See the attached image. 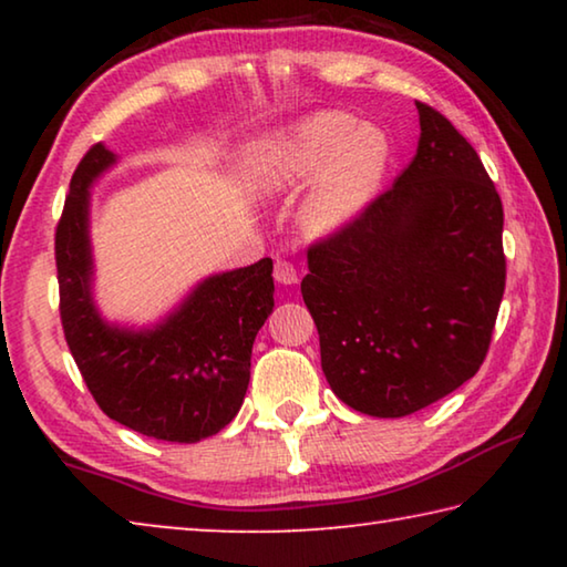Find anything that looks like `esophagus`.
Returning <instances> with one entry per match:
<instances>
[{
  "mask_svg": "<svg viewBox=\"0 0 567 567\" xmlns=\"http://www.w3.org/2000/svg\"><path fill=\"white\" fill-rule=\"evenodd\" d=\"M272 275L280 285H295L297 280H300V272H297V267L292 262H287V260H277Z\"/></svg>",
  "mask_w": 567,
  "mask_h": 567,
  "instance_id": "obj_1",
  "label": "esophagus"
}]
</instances>
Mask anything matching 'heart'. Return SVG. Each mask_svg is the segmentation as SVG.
Returning <instances> with one entry per match:
<instances>
[{
  "label": "heart",
  "instance_id": "obj_1",
  "mask_svg": "<svg viewBox=\"0 0 567 567\" xmlns=\"http://www.w3.org/2000/svg\"><path fill=\"white\" fill-rule=\"evenodd\" d=\"M390 157L388 134L375 124H360L348 112H315L257 152V179L277 192L318 175L302 223L312 233H332L378 195Z\"/></svg>",
  "mask_w": 567,
  "mask_h": 567
}]
</instances>
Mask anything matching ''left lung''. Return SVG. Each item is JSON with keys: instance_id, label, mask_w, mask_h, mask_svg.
Returning a JSON list of instances; mask_svg holds the SVG:
<instances>
[{"instance_id": "left-lung-1", "label": "left lung", "mask_w": 567, "mask_h": 567, "mask_svg": "<svg viewBox=\"0 0 567 567\" xmlns=\"http://www.w3.org/2000/svg\"><path fill=\"white\" fill-rule=\"evenodd\" d=\"M395 185L307 247L302 300L344 405L405 417L475 375L505 292L503 203L473 145L417 102Z\"/></svg>"}]
</instances>
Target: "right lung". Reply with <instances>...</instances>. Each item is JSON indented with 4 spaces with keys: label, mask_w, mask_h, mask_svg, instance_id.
<instances>
[{
    "label": "right lung",
    "mask_w": 567,
    "mask_h": 567,
    "mask_svg": "<svg viewBox=\"0 0 567 567\" xmlns=\"http://www.w3.org/2000/svg\"><path fill=\"white\" fill-rule=\"evenodd\" d=\"M114 162L102 145L76 165L54 233L60 318L84 385L104 415L167 443L217 435L243 408L257 330L272 312V260L197 285L155 330H120L94 310L90 185Z\"/></svg>",
    "instance_id": "add662e5"
}]
</instances>
